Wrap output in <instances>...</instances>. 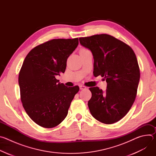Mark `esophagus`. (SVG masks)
I'll return each instance as SVG.
<instances>
[{
  "label": "esophagus",
  "instance_id": "1",
  "mask_svg": "<svg viewBox=\"0 0 156 156\" xmlns=\"http://www.w3.org/2000/svg\"><path fill=\"white\" fill-rule=\"evenodd\" d=\"M80 89L81 90H85V89H86V87L84 86H83V85H80Z\"/></svg>",
  "mask_w": 156,
  "mask_h": 156
}]
</instances>
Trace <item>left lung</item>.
I'll return each mask as SVG.
<instances>
[{"label":"left lung","mask_w":156,"mask_h":156,"mask_svg":"<svg viewBox=\"0 0 156 156\" xmlns=\"http://www.w3.org/2000/svg\"><path fill=\"white\" fill-rule=\"evenodd\" d=\"M81 45L90 49L94 58V76L101 75L107 84L105 94L98 87L87 105L97 120L112 124L123 118L135 102L140 78L136 55L122 41L106 34L80 37Z\"/></svg>","instance_id":"obj_1"}]
</instances>
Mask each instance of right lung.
I'll return each instance as SVG.
<instances>
[{"mask_svg":"<svg viewBox=\"0 0 156 156\" xmlns=\"http://www.w3.org/2000/svg\"><path fill=\"white\" fill-rule=\"evenodd\" d=\"M78 45V38L48 41L33 48L22 65L18 76L21 101L28 116L42 127L59 125L80 90L55 78L65 72L66 60Z\"/></svg>","mask_w":156,"mask_h":156,"instance_id":"add662e5","label":"right lung"}]
</instances>
